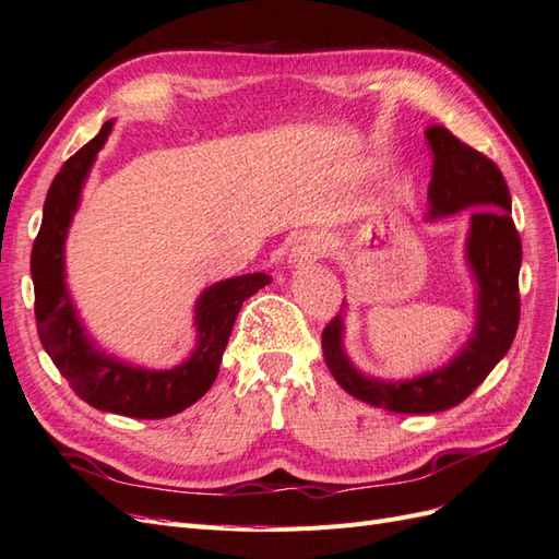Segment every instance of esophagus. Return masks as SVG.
Masks as SVG:
<instances>
[{"instance_id": "esophagus-1", "label": "esophagus", "mask_w": 559, "mask_h": 559, "mask_svg": "<svg viewBox=\"0 0 559 559\" xmlns=\"http://www.w3.org/2000/svg\"><path fill=\"white\" fill-rule=\"evenodd\" d=\"M317 257H319L317 240L305 236V238H299L295 246H293V250L288 254V264L293 269H302V266H307V264H311L313 260H317Z\"/></svg>"}]
</instances>
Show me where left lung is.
Instances as JSON below:
<instances>
[{"instance_id":"8db88e82","label":"left lung","mask_w":559,"mask_h":559,"mask_svg":"<svg viewBox=\"0 0 559 559\" xmlns=\"http://www.w3.org/2000/svg\"><path fill=\"white\" fill-rule=\"evenodd\" d=\"M432 153L427 219L437 222L467 207L465 264L475 283V325L447 364L406 380H382L356 368L345 349L347 305L325 325L321 345L333 378L359 402L392 413H439L475 392L508 354L520 323L522 240L512 222L510 191L500 169L455 139L447 127L425 130Z\"/></svg>"}]
</instances>
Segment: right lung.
<instances>
[{
    "mask_svg": "<svg viewBox=\"0 0 559 559\" xmlns=\"http://www.w3.org/2000/svg\"><path fill=\"white\" fill-rule=\"evenodd\" d=\"M112 124L116 120H108L102 132L66 160L49 186L31 257L35 319L41 345L82 402L118 416L157 420L189 408L212 388L242 302L269 285L271 276L254 271L207 285L193 307L195 347L177 366H134L98 349L68 290L66 238L80 207L84 183L98 151L106 146Z\"/></svg>",
    "mask_w": 559,
    "mask_h": 559,
    "instance_id": "obj_1",
    "label": "right lung"
}]
</instances>
